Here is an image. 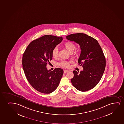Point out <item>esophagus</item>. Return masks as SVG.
<instances>
[{
	"label": "esophagus",
	"instance_id": "esophagus-1",
	"mask_svg": "<svg viewBox=\"0 0 124 124\" xmlns=\"http://www.w3.org/2000/svg\"><path fill=\"white\" fill-rule=\"evenodd\" d=\"M68 72H69V71H68V70H64V73H68Z\"/></svg>",
	"mask_w": 124,
	"mask_h": 124
}]
</instances>
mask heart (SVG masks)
Returning a JSON list of instances; mask_svg holds the SVG:
<instances>
[{
	"label": "heart",
	"mask_w": 124,
	"mask_h": 124,
	"mask_svg": "<svg viewBox=\"0 0 124 124\" xmlns=\"http://www.w3.org/2000/svg\"><path fill=\"white\" fill-rule=\"evenodd\" d=\"M64 47L66 48V50L69 52L70 53H72L74 52L75 49L76 48V45L72 42L68 41L65 43L64 44ZM58 48L55 47L53 48L52 52V55L53 58H56L58 56ZM69 61H62L59 63V65L63 67L67 68L69 66Z\"/></svg>",
	"instance_id": "heart-1"
}]
</instances>
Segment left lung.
I'll use <instances>...</instances> for the list:
<instances>
[{"label": "left lung", "mask_w": 124, "mask_h": 124, "mask_svg": "<svg viewBox=\"0 0 124 124\" xmlns=\"http://www.w3.org/2000/svg\"><path fill=\"white\" fill-rule=\"evenodd\" d=\"M66 37L80 45L78 63L83 68L79 73L73 71L71 83L79 91L90 90L98 84L104 71L106 58L101 47L96 39L85 34H73Z\"/></svg>", "instance_id": "1"}]
</instances>
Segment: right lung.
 Returning <instances> with one entry per match:
<instances>
[{
  "mask_svg": "<svg viewBox=\"0 0 124 124\" xmlns=\"http://www.w3.org/2000/svg\"><path fill=\"white\" fill-rule=\"evenodd\" d=\"M63 40L62 37L46 35L33 40L28 45L22 58L23 68L26 79L35 90L49 94L58 87L63 71L47 69L52 60L53 48Z\"/></svg>",
  "mask_w": 124,
  "mask_h": 124,
  "instance_id": "1",
  "label": "right lung"
}]
</instances>
